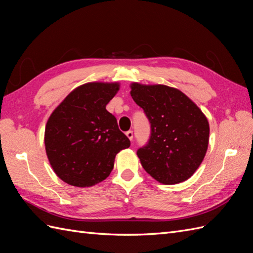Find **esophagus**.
<instances>
[{
  "instance_id": "34e87169",
  "label": "esophagus",
  "mask_w": 253,
  "mask_h": 253,
  "mask_svg": "<svg viewBox=\"0 0 253 253\" xmlns=\"http://www.w3.org/2000/svg\"><path fill=\"white\" fill-rule=\"evenodd\" d=\"M126 135H127V138L130 140V141H132V139H133V132H132V130H128L127 132H126Z\"/></svg>"
}]
</instances>
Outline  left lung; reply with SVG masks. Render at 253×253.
<instances>
[{"label":"left lung","mask_w":253,"mask_h":253,"mask_svg":"<svg viewBox=\"0 0 253 253\" xmlns=\"http://www.w3.org/2000/svg\"><path fill=\"white\" fill-rule=\"evenodd\" d=\"M130 87L132 99L151 123L150 141L137 152L142 167L161 184L185 182L197 171L209 147L206 116L177 88L137 82Z\"/></svg>","instance_id":"1"}]
</instances>
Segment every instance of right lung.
Returning <instances> with one entry per match:
<instances>
[{
  "mask_svg": "<svg viewBox=\"0 0 253 253\" xmlns=\"http://www.w3.org/2000/svg\"><path fill=\"white\" fill-rule=\"evenodd\" d=\"M120 83L89 82L70 92L51 113L44 147L53 171L63 182L90 187L111 173L116 154L130 146L106 106Z\"/></svg>",
  "mask_w": 253,
  "mask_h": 253,
  "instance_id": "obj_1",
  "label": "right lung"
}]
</instances>
